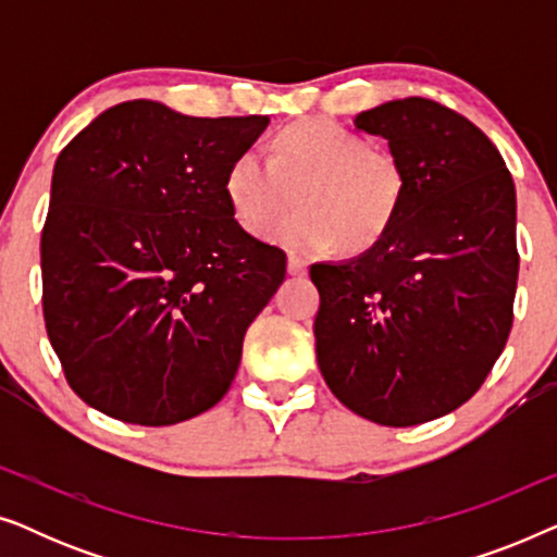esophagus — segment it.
Returning a JSON list of instances; mask_svg holds the SVG:
<instances>
[{"label": "esophagus", "instance_id": "1", "mask_svg": "<svg viewBox=\"0 0 557 557\" xmlns=\"http://www.w3.org/2000/svg\"><path fill=\"white\" fill-rule=\"evenodd\" d=\"M288 273H292V276H307V263H304L301 258L292 256L288 258Z\"/></svg>", "mask_w": 557, "mask_h": 557}]
</instances>
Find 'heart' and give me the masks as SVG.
<instances>
[{
    "instance_id": "heart-1",
    "label": "heart",
    "mask_w": 557,
    "mask_h": 557,
    "mask_svg": "<svg viewBox=\"0 0 557 557\" xmlns=\"http://www.w3.org/2000/svg\"><path fill=\"white\" fill-rule=\"evenodd\" d=\"M406 195V172L393 151L332 119H304L273 136L271 154L240 151L227 166L225 197L243 231L265 238L300 200L273 240L314 256L345 246L368 250L391 231Z\"/></svg>"
}]
</instances>
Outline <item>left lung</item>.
Returning a JSON list of instances; mask_svg holds the SVG:
<instances>
[{
    "label": "left lung",
    "mask_w": 557,
    "mask_h": 557,
    "mask_svg": "<svg viewBox=\"0 0 557 557\" xmlns=\"http://www.w3.org/2000/svg\"><path fill=\"white\" fill-rule=\"evenodd\" d=\"M406 172L398 218L375 246L314 263L319 370L357 416L416 425L467 403L512 330V174L482 128L429 98L357 113Z\"/></svg>",
    "instance_id": "8db88e82"
}]
</instances>
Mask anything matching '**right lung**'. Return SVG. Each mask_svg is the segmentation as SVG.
<instances>
[{
    "instance_id": "1",
    "label": "right lung",
    "mask_w": 557,
    "mask_h": 557,
    "mask_svg": "<svg viewBox=\"0 0 557 557\" xmlns=\"http://www.w3.org/2000/svg\"><path fill=\"white\" fill-rule=\"evenodd\" d=\"M269 116L126 101L60 151L42 227V314L67 385L101 413L172 425L215 406L286 253L235 223L227 166Z\"/></svg>"
}]
</instances>
